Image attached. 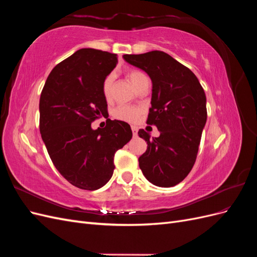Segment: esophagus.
I'll return each mask as SVG.
<instances>
[{
  "mask_svg": "<svg viewBox=\"0 0 257 257\" xmlns=\"http://www.w3.org/2000/svg\"><path fill=\"white\" fill-rule=\"evenodd\" d=\"M132 132H133V136L136 137V136H137V133H138V127L135 126V125H133V126H132Z\"/></svg>",
  "mask_w": 257,
  "mask_h": 257,
  "instance_id": "1",
  "label": "esophagus"
}]
</instances>
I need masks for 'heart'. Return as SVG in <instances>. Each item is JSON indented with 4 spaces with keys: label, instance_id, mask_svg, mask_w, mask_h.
I'll return each instance as SVG.
<instances>
[{
    "label": "heart",
    "instance_id": "heart-1",
    "mask_svg": "<svg viewBox=\"0 0 257 257\" xmlns=\"http://www.w3.org/2000/svg\"><path fill=\"white\" fill-rule=\"evenodd\" d=\"M126 76L135 89H137V87L141 84V82L147 78L146 74L138 71V69H130ZM112 83H113L112 76L106 77L103 82V87H102L103 95L107 100H109L111 98ZM141 113H142V110L139 109V108L134 106H128V105H121L119 107H116L113 110L114 118L122 121H126V122H135L139 118Z\"/></svg>",
    "mask_w": 257,
    "mask_h": 257
}]
</instances>
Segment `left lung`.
I'll use <instances>...</instances> for the list:
<instances>
[{
	"label": "left lung",
	"mask_w": 257,
	"mask_h": 257,
	"mask_svg": "<svg viewBox=\"0 0 257 257\" xmlns=\"http://www.w3.org/2000/svg\"><path fill=\"white\" fill-rule=\"evenodd\" d=\"M123 59L151 78L147 124L160 131L159 137L151 138L139 130V137L148 145L138 159L139 167L152 184L170 188L189 175L196 161L207 121L205 91L190 68L163 51L124 54Z\"/></svg>",
	"instance_id": "8db88e82"
}]
</instances>
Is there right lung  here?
<instances>
[{
    "label": "right lung",
    "mask_w": 257,
    "mask_h": 257,
    "mask_svg": "<svg viewBox=\"0 0 257 257\" xmlns=\"http://www.w3.org/2000/svg\"><path fill=\"white\" fill-rule=\"evenodd\" d=\"M118 63L116 54L77 50L49 74L40 99V131L58 172L74 186L94 191L113 174V157L133 136L126 122L107 119L104 128L91 123L107 113L103 82Z\"/></svg>",
    "instance_id": "1"
}]
</instances>
